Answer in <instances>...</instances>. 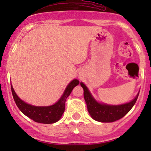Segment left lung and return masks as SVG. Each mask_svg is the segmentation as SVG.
<instances>
[{
  "instance_id": "8db88e82",
  "label": "left lung",
  "mask_w": 151,
  "mask_h": 151,
  "mask_svg": "<svg viewBox=\"0 0 151 151\" xmlns=\"http://www.w3.org/2000/svg\"><path fill=\"white\" fill-rule=\"evenodd\" d=\"M80 85L84 90V99L88 112L95 121L102 123L114 122L124 117L133 107L139 96L138 93L137 96L132 101L124 104L108 105L100 104L94 99L84 83H81Z\"/></svg>"
}]
</instances>
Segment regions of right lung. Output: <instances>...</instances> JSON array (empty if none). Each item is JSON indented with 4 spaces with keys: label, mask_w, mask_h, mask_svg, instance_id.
Returning a JSON list of instances; mask_svg holds the SVG:
<instances>
[{
    "label": "right lung",
    "mask_w": 151,
    "mask_h": 151,
    "mask_svg": "<svg viewBox=\"0 0 151 151\" xmlns=\"http://www.w3.org/2000/svg\"><path fill=\"white\" fill-rule=\"evenodd\" d=\"M79 84V80H72L67 85L66 90L60 99L55 104L47 106H36L27 104L17 96L12 85H11V88L14 100L17 107L24 115L28 116L35 122L50 124L57 122L60 119L64 112L65 103L67 97L70 95L73 88Z\"/></svg>",
    "instance_id": "1"
}]
</instances>
